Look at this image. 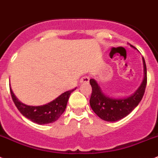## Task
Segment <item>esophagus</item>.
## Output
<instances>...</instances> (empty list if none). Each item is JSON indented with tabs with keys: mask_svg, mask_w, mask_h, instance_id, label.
<instances>
[{
	"mask_svg": "<svg viewBox=\"0 0 158 158\" xmlns=\"http://www.w3.org/2000/svg\"><path fill=\"white\" fill-rule=\"evenodd\" d=\"M89 82V77L88 76H83L80 79V83L83 84V83H88Z\"/></svg>",
	"mask_w": 158,
	"mask_h": 158,
	"instance_id": "obj_1",
	"label": "esophagus"
}]
</instances>
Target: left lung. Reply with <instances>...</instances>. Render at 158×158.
I'll use <instances>...</instances> for the list:
<instances>
[{"instance_id":"8db88e82","label":"left lung","mask_w":158,"mask_h":158,"mask_svg":"<svg viewBox=\"0 0 158 158\" xmlns=\"http://www.w3.org/2000/svg\"><path fill=\"white\" fill-rule=\"evenodd\" d=\"M135 48L133 45H131ZM144 77L141 85L136 91L130 96L125 98H113L103 93L100 86L94 79H89L91 85L92 93L89 99V105L93 111L103 120L108 122H115L121 120L130 114L133 109L141 102L145 93L147 82L146 66L144 58L143 57Z\"/></svg>"}]
</instances>
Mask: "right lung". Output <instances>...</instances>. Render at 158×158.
I'll return each instance as SVG.
<instances>
[{"mask_svg":"<svg viewBox=\"0 0 158 158\" xmlns=\"http://www.w3.org/2000/svg\"><path fill=\"white\" fill-rule=\"evenodd\" d=\"M74 89L61 94L55 100L43 106H32L25 105L19 101L10 86V92L12 100L18 110L23 116L38 124H47L57 120L64 112L69 97Z\"/></svg>","mask_w":158,"mask_h":158,"instance_id":"right-lung-1","label":"right lung"}]
</instances>
